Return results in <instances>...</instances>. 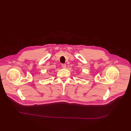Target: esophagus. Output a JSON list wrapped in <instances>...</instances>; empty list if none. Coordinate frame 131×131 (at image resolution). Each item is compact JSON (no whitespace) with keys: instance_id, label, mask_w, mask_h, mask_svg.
<instances>
[{"instance_id":"34e87169","label":"esophagus","mask_w":131,"mask_h":131,"mask_svg":"<svg viewBox=\"0 0 131 131\" xmlns=\"http://www.w3.org/2000/svg\"><path fill=\"white\" fill-rule=\"evenodd\" d=\"M61 66H62V67L64 68H65L66 67V64H61Z\"/></svg>"}]
</instances>
